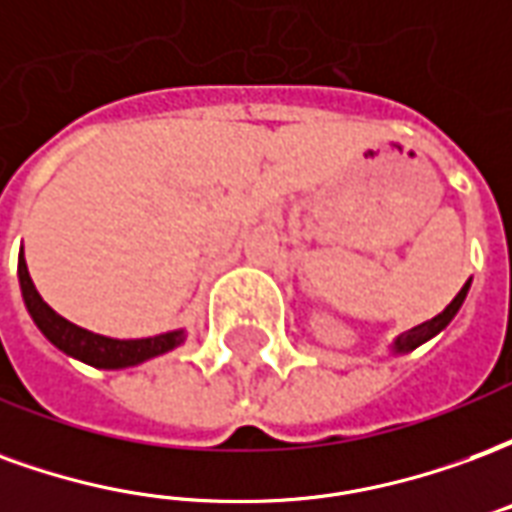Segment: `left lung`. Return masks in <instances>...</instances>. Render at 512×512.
<instances>
[{
    "label": "left lung",
    "mask_w": 512,
    "mask_h": 512,
    "mask_svg": "<svg viewBox=\"0 0 512 512\" xmlns=\"http://www.w3.org/2000/svg\"><path fill=\"white\" fill-rule=\"evenodd\" d=\"M469 288H472V277L466 279V285H463L461 290H458V296L444 307V310L436 315V318H430V321L419 323V326H414V329H408V332L397 334L395 340L389 343V354H408V351H414V348H419L422 343H428V340H433L436 334L444 332L447 326H450V321L458 315V310L463 307V301H466V293H469Z\"/></svg>",
    "instance_id": "left-lung-1"
}]
</instances>
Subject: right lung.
I'll list each match as a JSON object with an SVG mask.
<instances>
[{"instance_id": "add662e5", "label": "right lung", "mask_w": 512, "mask_h": 512, "mask_svg": "<svg viewBox=\"0 0 512 512\" xmlns=\"http://www.w3.org/2000/svg\"><path fill=\"white\" fill-rule=\"evenodd\" d=\"M18 285H21V296L27 304L29 318L35 321L40 334L49 340L54 348H60L62 354L79 359L84 365L98 367V370H123V367H136L178 348L186 340V329H175V332L156 334V337H142V340H117V337H106V334H95L90 329L76 326L68 318H62L60 312H54L40 299L35 282L29 277L27 260H24V246L18 255Z\"/></svg>"}]
</instances>
